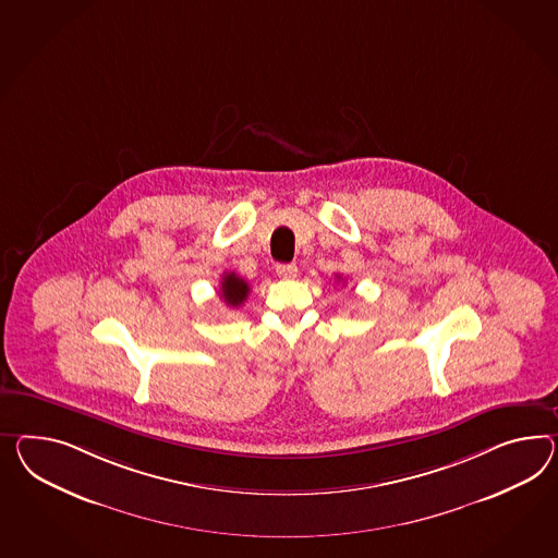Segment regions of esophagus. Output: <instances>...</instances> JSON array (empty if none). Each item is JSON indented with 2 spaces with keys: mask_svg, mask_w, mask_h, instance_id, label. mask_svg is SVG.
I'll return each mask as SVG.
<instances>
[{
  "mask_svg": "<svg viewBox=\"0 0 558 558\" xmlns=\"http://www.w3.org/2000/svg\"><path fill=\"white\" fill-rule=\"evenodd\" d=\"M277 275L281 279H295L298 277V267L293 263H281V265H277Z\"/></svg>",
  "mask_w": 558,
  "mask_h": 558,
  "instance_id": "1",
  "label": "esophagus"
}]
</instances>
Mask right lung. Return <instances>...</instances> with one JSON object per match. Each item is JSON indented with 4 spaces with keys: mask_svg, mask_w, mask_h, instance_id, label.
<instances>
[{
    "mask_svg": "<svg viewBox=\"0 0 558 558\" xmlns=\"http://www.w3.org/2000/svg\"><path fill=\"white\" fill-rule=\"evenodd\" d=\"M248 291L251 287L248 283L241 279L236 272H227L222 275V283H220V293H222V300L230 307H239L243 305L244 300L248 298Z\"/></svg>",
    "mask_w": 558,
    "mask_h": 558,
    "instance_id": "right-lung-1",
    "label": "right lung"
}]
</instances>
